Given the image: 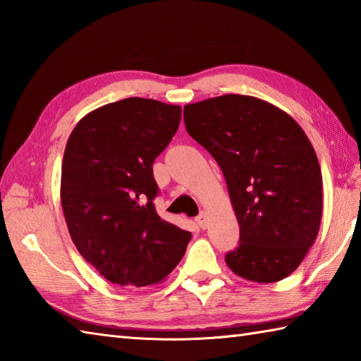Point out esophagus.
<instances>
[{
	"label": "esophagus",
	"mask_w": 361,
	"mask_h": 361,
	"mask_svg": "<svg viewBox=\"0 0 361 361\" xmlns=\"http://www.w3.org/2000/svg\"><path fill=\"white\" fill-rule=\"evenodd\" d=\"M195 221H197L198 226L204 229L206 226H208V214H206V212H200V216H198V217L195 219Z\"/></svg>",
	"instance_id": "34e87169"
}]
</instances>
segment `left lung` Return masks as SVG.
<instances>
[{"label": "left lung", "mask_w": 361, "mask_h": 361, "mask_svg": "<svg viewBox=\"0 0 361 361\" xmlns=\"http://www.w3.org/2000/svg\"><path fill=\"white\" fill-rule=\"evenodd\" d=\"M188 133L224 172L240 226L226 265L243 279L278 282L317 240L323 176L307 135L278 106L243 94L185 105Z\"/></svg>", "instance_id": "left-lung-1"}]
</instances>
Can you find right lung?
I'll list each match as a JSON object with an SVG mask.
<instances>
[{"label": "right lung", "mask_w": 361, "mask_h": 361, "mask_svg": "<svg viewBox=\"0 0 361 361\" xmlns=\"http://www.w3.org/2000/svg\"><path fill=\"white\" fill-rule=\"evenodd\" d=\"M180 119V105L128 97L90 111L68 137L60 181L68 231L82 257L118 286L164 281L192 237L153 204V161Z\"/></svg>", "instance_id": "add662e5"}]
</instances>
